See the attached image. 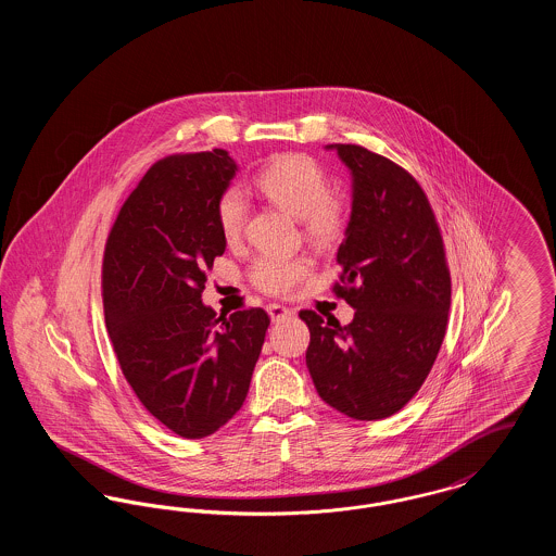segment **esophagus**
<instances>
[{"mask_svg":"<svg viewBox=\"0 0 556 556\" xmlns=\"http://www.w3.org/2000/svg\"><path fill=\"white\" fill-rule=\"evenodd\" d=\"M266 313H268V317L273 323H279V320H283V318L291 317L290 308H286V306H281V304H268L266 306Z\"/></svg>","mask_w":556,"mask_h":556,"instance_id":"1","label":"esophagus"}]
</instances>
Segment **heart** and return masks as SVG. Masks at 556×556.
Wrapping results in <instances>:
<instances>
[{"label": "heart", "mask_w": 556, "mask_h": 556, "mask_svg": "<svg viewBox=\"0 0 556 556\" xmlns=\"http://www.w3.org/2000/svg\"><path fill=\"white\" fill-rule=\"evenodd\" d=\"M256 187L281 211L302 220L306 238L317 243H333L344 233V202L331 193L325 168L306 154H281L270 160L256 177ZM248 216L245 193L238 186L227 187L216 200V223L227 241H236ZM311 270L306 258H288L263 254L250 270L248 279L265 293H288Z\"/></svg>", "instance_id": "1"}]
</instances>
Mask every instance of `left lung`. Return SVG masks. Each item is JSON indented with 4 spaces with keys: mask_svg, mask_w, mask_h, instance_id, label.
Instances as JSON below:
<instances>
[{
    "mask_svg": "<svg viewBox=\"0 0 556 556\" xmlns=\"http://www.w3.org/2000/svg\"><path fill=\"white\" fill-rule=\"evenodd\" d=\"M352 175V214L333 291L350 325L300 311L311 329L306 367L318 396L356 421L397 413L424 386L446 336L450 270L417 179L363 146L333 143Z\"/></svg>",
    "mask_w": 556,
    "mask_h": 556,
    "instance_id": "8db88e82",
    "label": "left lung"
}]
</instances>
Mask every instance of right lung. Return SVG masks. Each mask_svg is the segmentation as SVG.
Here are the masks:
<instances>
[{"label": "right lung", "mask_w": 556, "mask_h": 556, "mask_svg": "<svg viewBox=\"0 0 556 556\" xmlns=\"http://www.w3.org/2000/svg\"><path fill=\"white\" fill-rule=\"evenodd\" d=\"M225 150L175 154L143 175L104 250L108 336L135 396L187 440L214 433L243 404L270 318H216L202 304L206 270L227 239L216 200L236 177Z\"/></svg>", "instance_id": "1"}]
</instances>
